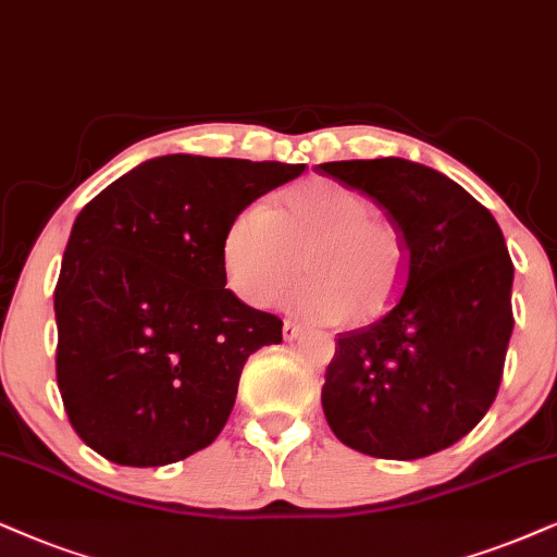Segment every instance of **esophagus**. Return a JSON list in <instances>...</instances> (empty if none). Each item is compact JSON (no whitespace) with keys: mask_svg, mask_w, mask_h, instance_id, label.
I'll return each mask as SVG.
<instances>
[{"mask_svg":"<svg viewBox=\"0 0 557 557\" xmlns=\"http://www.w3.org/2000/svg\"><path fill=\"white\" fill-rule=\"evenodd\" d=\"M283 336L287 342L298 339V336H302V326H298V323H293V321H285L283 323Z\"/></svg>","mask_w":557,"mask_h":557,"instance_id":"obj_1","label":"esophagus"}]
</instances>
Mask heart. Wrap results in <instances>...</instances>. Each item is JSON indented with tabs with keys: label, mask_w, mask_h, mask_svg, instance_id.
<instances>
[{
	"label": "heart",
	"mask_w": 557,
	"mask_h": 557,
	"mask_svg": "<svg viewBox=\"0 0 557 557\" xmlns=\"http://www.w3.org/2000/svg\"><path fill=\"white\" fill-rule=\"evenodd\" d=\"M372 210L360 189L326 177L285 189L272 208L249 202L221 238L228 287L249 306H267L300 255L306 277L283 298L290 311L326 323L380 319L404 287L406 244Z\"/></svg>",
	"instance_id": "heart-1"
}]
</instances>
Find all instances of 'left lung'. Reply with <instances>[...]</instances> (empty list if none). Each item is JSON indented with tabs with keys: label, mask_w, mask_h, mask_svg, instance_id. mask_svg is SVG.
Wrapping results in <instances>:
<instances>
[{
	"label": "left lung",
	"mask_w": 557,
	"mask_h": 557,
	"mask_svg": "<svg viewBox=\"0 0 557 557\" xmlns=\"http://www.w3.org/2000/svg\"><path fill=\"white\" fill-rule=\"evenodd\" d=\"M375 200L406 244L383 319L339 334L321 391L331 432L383 460L462 440L494 404L509 347L513 264L496 218L432 166L385 157L319 164Z\"/></svg>",
	"instance_id": "obj_1"
}]
</instances>
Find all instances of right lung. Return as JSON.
<instances>
[{
	"instance_id": "obj_1",
	"label": "right lung",
	"mask_w": 557,
	"mask_h": 557,
	"mask_svg": "<svg viewBox=\"0 0 557 557\" xmlns=\"http://www.w3.org/2000/svg\"><path fill=\"white\" fill-rule=\"evenodd\" d=\"M306 164L169 153L76 215L53 293L55 380L84 445L131 468L185 460L226 426L244 362L283 342L277 315L226 287L238 210Z\"/></svg>"
}]
</instances>
